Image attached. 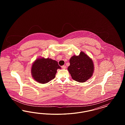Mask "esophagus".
<instances>
[{
  "label": "esophagus",
  "mask_w": 125,
  "mask_h": 125,
  "mask_svg": "<svg viewBox=\"0 0 125 125\" xmlns=\"http://www.w3.org/2000/svg\"><path fill=\"white\" fill-rule=\"evenodd\" d=\"M61 67H62V68L63 69H65V68H66V67L65 65H63V66H61Z\"/></svg>",
  "instance_id": "esophagus-1"
}]
</instances>
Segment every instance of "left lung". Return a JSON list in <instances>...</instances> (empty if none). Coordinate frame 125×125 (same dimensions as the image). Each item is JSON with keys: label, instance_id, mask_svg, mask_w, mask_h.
Returning <instances> with one entry per match:
<instances>
[{"label": "left lung", "instance_id": "8db88e82", "mask_svg": "<svg viewBox=\"0 0 125 125\" xmlns=\"http://www.w3.org/2000/svg\"><path fill=\"white\" fill-rule=\"evenodd\" d=\"M67 70L73 80L84 83L93 75L94 65L92 60L83 52L78 56L73 55L70 60Z\"/></svg>", "mask_w": 125, "mask_h": 125}]
</instances>
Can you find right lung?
Returning <instances> with one entry per match:
<instances>
[{
  "mask_svg": "<svg viewBox=\"0 0 125 125\" xmlns=\"http://www.w3.org/2000/svg\"><path fill=\"white\" fill-rule=\"evenodd\" d=\"M55 60L43 57L37 58L33 63L31 75L36 82L42 84L47 83L55 77L58 69H61Z\"/></svg>",
  "mask_w": 125,
  "mask_h": 125,
  "instance_id": "right-lung-1",
  "label": "right lung"
}]
</instances>
